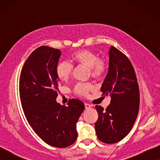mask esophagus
Returning a JSON list of instances; mask_svg holds the SVG:
<instances>
[{"instance_id":"esophagus-1","label":"esophagus","mask_w":160,"mask_h":160,"mask_svg":"<svg viewBox=\"0 0 160 160\" xmlns=\"http://www.w3.org/2000/svg\"><path fill=\"white\" fill-rule=\"evenodd\" d=\"M92 108V106L91 105H89L88 103H85V108L86 109H89Z\"/></svg>"}]
</instances>
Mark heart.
Masks as SVG:
<instances>
[{
  "label": "heart",
  "mask_w": 160,
  "mask_h": 160,
  "mask_svg": "<svg viewBox=\"0 0 160 160\" xmlns=\"http://www.w3.org/2000/svg\"><path fill=\"white\" fill-rule=\"evenodd\" d=\"M72 60L78 65H83L88 67L91 76L95 78H98L103 75L106 65L102 60L98 58L95 52L90 50L83 49L76 52L72 54ZM73 65L68 60L60 61L56 67V73L61 81H65L73 71ZM92 88L91 85L84 83H78L75 86L74 91L79 95L85 96L88 94Z\"/></svg>",
  "instance_id": "b5f03b06"
}]
</instances>
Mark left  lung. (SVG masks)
<instances>
[{"mask_svg": "<svg viewBox=\"0 0 160 160\" xmlns=\"http://www.w3.org/2000/svg\"><path fill=\"white\" fill-rule=\"evenodd\" d=\"M108 54V71L100 90L102 95L111 96V103L106 110L95 106L98 119L95 128L100 141L115 143L128 135L136 120L140 93L136 75L129 59L114 47H111Z\"/></svg>", "mask_w": 160, "mask_h": 160, "instance_id": "8db88e82", "label": "left lung"}]
</instances>
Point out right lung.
<instances>
[{"mask_svg": "<svg viewBox=\"0 0 160 160\" xmlns=\"http://www.w3.org/2000/svg\"><path fill=\"white\" fill-rule=\"evenodd\" d=\"M60 49L38 47L28 57L19 78V95L28 123L35 132L49 145L65 148L77 138L76 123L84 110L78 99L68 106L56 101L60 84L56 67Z\"/></svg>", "mask_w": 160, "mask_h": 160, "instance_id": "right-lung-1", "label": "right lung"}]
</instances>
